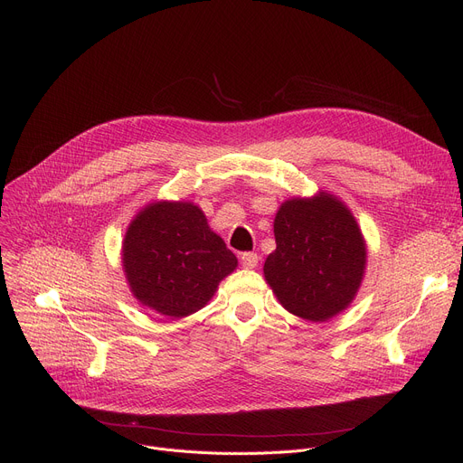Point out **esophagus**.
Instances as JSON below:
<instances>
[{
  "mask_svg": "<svg viewBox=\"0 0 463 463\" xmlns=\"http://www.w3.org/2000/svg\"><path fill=\"white\" fill-rule=\"evenodd\" d=\"M240 262H241V266H244V269L251 270L259 264V255L257 253H241Z\"/></svg>",
  "mask_w": 463,
  "mask_h": 463,
  "instance_id": "esophagus-1",
  "label": "esophagus"
}]
</instances>
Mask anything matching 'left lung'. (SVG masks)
I'll return each instance as SVG.
<instances>
[{"mask_svg": "<svg viewBox=\"0 0 463 463\" xmlns=\"http://www.w3.org/2000/svg\"><path fill=\"white\" fill-rule=\"evenodd\" d=\"M274 236L264 278L287 311L323 323L353 302L366 269V244L342 201L325 191L285 201Z\"/></svg>", "mask_w": 463, "mask_h": 463, "instance_id": "1", "label": "left lung"}]
</instances>
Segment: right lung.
Masks as SVG:
<instances>
[{
    "label": "right lung",
    "mask_w": 463,
    "mask_h": 463,
    "mask_svg": "<svg viewBox=\"0 0 463 463\" xmlns=\"http://www.w3.org/2000/svg\"><path fill=\"white\" fill-rule=\"evenodd\" d=\"M133 297L166 317H187L208 304L238 259L193 203H152L131 222L124 251Z\"/></svg>",
    "instance_id": "right-lung-1"
}]
</instances>
